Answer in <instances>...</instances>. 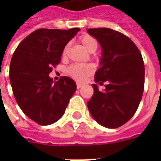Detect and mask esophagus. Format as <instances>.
I'll return each instance as SVG.
<instances>
[{
  "instance_id": "1",
  "label": "esophagus",
  "mask_w": 161,
  "mask_h": 161,
  "mask_svg": "<svg viewBox=\"0 0 161 161\" xmlns=\"http://www.w3.org/2000/svg\"><path fill=\"white\" fill-rule=\"evenodd\" d=\"M82 85H83V84L80 83V82H77V89H80V88H81V87H82Z\"/></svg>"
}]
</instances>
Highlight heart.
I'll list each match as a JSON object with an SVG mask.
<instances>
[{
	"mask_svg": "<svg viewBox=\"0 0 161 161\" xmlns=\"http://www.w3.org/2000/svg\"><path fill=\"white\" fill-rule=\"evenodd\" d=\"M80 42L81 46L84 47V49L90 53H93L97 50V42L94 37H92L90 36L86 35V36H81L80 39ZM66 50H67V47H65L64 53H66ZM68 72L71 77L75 78L77 80H83L93 72V68L90 65L73 64L68 69Z\"/></svg>",
	"mask_w": 161,
	"mask_h": 161,
	"instance_id": "obj_1",
	"label": "heart"
}]
</instances>
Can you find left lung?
Masks as SVG:
<instances>
[{
	"label": "left lung",
	"mask_w": 161,
	"mask_h": 161,
	"mask_svg": "<svg viewBox=\"0 0 161 161\" xmlns=\"http://www.w3.org/2000/svg\"><path fill=\"white\" fill-rule=\"evenodd\" d=\"M87 32L101 47L95 82H108L103 91L92 84L94 94L87 103L88 108L97 124L117 128L132 118L141 102L145 72L142 56L133 41L118 31L102 28Z\"/></svg>",
	"instance_id": "8db88e82"
}]
</instances>
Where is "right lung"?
<instances>
[{"mask_svg":"<svg viewBox=\"0 0 161 161\" xmlns=\"http://www.w3.org/2000/svg\"><path fill=\"white\" fill-rule=\"evenodd\" d=\"M80 30L37 29L21 41L12 55L9 81L16 101L23 113L38 125L57 122L76 91L72 79L64 76L54 81L49 73Z\"/></svg>","mask_w":161,"mask_h":161,"instance_id":"obj_1","label":"right lung"}]
</instances>
